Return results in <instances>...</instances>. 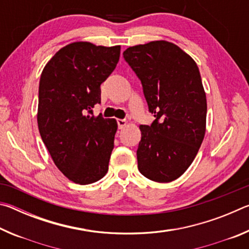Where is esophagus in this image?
<instances>
[{
    "label": "esophagus",
    "instance_id": "esophagus-1",
    "mask_svg": "<svg viewBox=\"0 0 249 249\" xmlns=\"http://www.w3.org/2000/svg\"><path fill=\"white\" fill-rule=\"evenodd\" d=\"M117 125H119V128L120 129H123L126 125H127V122L125 120H117Z\"/></svg>",
    "mask_w": 249,
    "mask_h": 249
}]
</instances>
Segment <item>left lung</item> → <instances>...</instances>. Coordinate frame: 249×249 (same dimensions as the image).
<instances>
[{
  "label": "left lung",
  "mask_w": 249,
  "mask_h": 249,
  "mask_svg": "<svg viewBox=\"0 0 249 249\" xmlns=\"http://www.w3.org/2000/svg\"><path fill=\"white\" fill-rule=\"evenodd\" d=\"M123 54L156 117L150 126H140L138 170L156 182H171L190 167L205 135L206 95L199 68L167 40L133 46Z\"/></svg>",
  "instance_id": "obj_1"
}]
</instances>
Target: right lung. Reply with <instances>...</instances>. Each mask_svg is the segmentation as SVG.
I'll list each match as a JSON object with an SVG mask.
<instances>
[{"label": "right lung", "mask_w": 249, "mask_h": 249, "mask_svg": "<svg viewBox=\"0 0 249 249\" xmlns=\"http://www.w3.org/2000/svg\"><path fill=\"white\" fill-rule=\"evenodd\" d=\"M121 46L89 41L65 46L40 75L37 123L54 165L78 184L102 179L114 148L117 122L92 115L101 84L114 71Z\"/></svg>", "instance_id": "add662e5"}]
</instances>
